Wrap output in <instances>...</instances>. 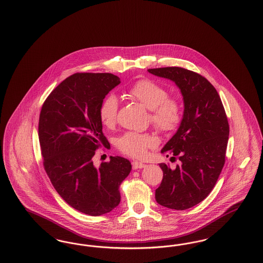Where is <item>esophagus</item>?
<instances>
[{"label":"esophagus","mask_w":263,"mask_h":263,"mask_svg":"<svg viewBox=\"0 0 263 263\" xmlns=\"http://www.w3.org/2000/svg\"><path fill=\"white\" fill-rule=\"evenodd\" d=\"M145 166H146V164H145V163H140V162H137V161L132 162V167H133V170L143 168V167H145Z\"/></svg>","instance_id":"esophagus-1"}]
</instances>
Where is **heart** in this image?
<instances>
[{
  "label": "heart",
  "instance_id": "heart-1",
  "mask_svg": "<svg viewBox=\"0 0 263 263\" xmlns=\"http://www.w3.org/2000/svg\"><path fill=\"white\" fill-rule=\"evenodd\" d=\"M127 95L150 109L152 125L159 132L168 135L175 132L182 120L180 100L168 97L167 89L149 79H142L127 89ZM119 103L115 96H106L99 108L100 120L106 127L117 122ZM157 145V140L150 133L126 132L117 139L116 147L122 154L133 158H142L147 150Z\"/></svg>",
  "mask_w": 263,
  "mask_h": 263
}]
</instances>
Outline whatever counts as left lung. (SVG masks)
I'll return each instance as SVG.
<instances>
[{
  "mask_svg": "<svg viewBox=\"0 0 263 263\" xmlns=\"http://www.w3.org/2000/svg\"><path fill=\"white\" fill-rule=\"evenodd\" d=\"M148 71L174 81L183 96L182 121L161 152L180 163L175 168L160 163L163 180L155 197L164 207L185 210L210 194L223 170L230 133L228 117L218 91L200 74L180 67Z\"/></svg>",
  "mask_w": 263,
  "mask_h": 263,
  "instance_id": "obj_1",
  "label": "left lung"
}]
</instances>
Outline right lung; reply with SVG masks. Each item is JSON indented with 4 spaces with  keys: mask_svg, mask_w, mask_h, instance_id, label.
I'll return each mask as SVG.
<instances>
[{
    "mask_svg": "<svg viewBox=\"0 0 263 263\" xmlns=\"http://www.w3.org/2000/svg\"><path fill=\"white\" fill-rule=\"evenodd\" d=\"M120 79L110 73H76L65 79L43 102L38 137L43 166L52 185L71 207L89 216L112 211L119 186L131 171L121 157L96 167V151L107 145L99 108Z\"/></svg>",
    "mask_w": 263,
    "mask_h": 263,
    "instance_id": "right-lung-1",
    "label": "right lung"
}]
</instances>
